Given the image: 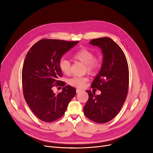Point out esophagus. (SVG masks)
<instances>
[{
  "mask_svg": "<svg viewBox=\"0 0 153 153\" xmlns=\"http://www.w3.org/2000/svg\"><path fill=\"white\" fill-rule=\"evenodd\" d=\"M82 89H76V92L78 94V93H79V92H82Z\"/></svg>",
  "mask_w": 153,
  "mask_h": 153,
  "instance_id": "34e87169",
  "label": "esophagus"
}]
</instances>
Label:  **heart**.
<instances>
[{"label": "heart", "mask_w": 153, "mask_h": 153, "mask_svg": "<svg viewBox=\"0 0 153 153\" xmlns=\"http://www.w3.org/2000/svg\"><path fill=\"white\" fill-rule=\"evenodd\" d=\"M73 58L85 64L87 71L92 74L97 72L102 64L100 59L94 57V53L86 48L77 50L73 54ZM59 68L63 74L68 75L70 73L71 64L68 60L61 59L59 62ZM87 81L88 78L86 77H74L69 80V83L72 86L83 88Z\"/></svg>", "instance_id": "heart-1"}]
</instances>
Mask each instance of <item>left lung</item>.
<instances>
[{"mask_svg":"<svg viewBox=\"0 0 153 153\" xmlns=\"http://www.w3.org/2000/svg\"><path fill=\"white\" fill-rule=\"evenodd\" d=\"M91 45L102 50L101 69L91 84L100 95L86 91L89 99L84 107L85 115L92 121L105 123L113 119L122 108L128 91L129 69L126 56L115 42L108 37L94 39Z\"/></svg>","mask_w":153,"mask_h":153,"instance_id":"left-lung-1","label":"left lung"}]
</instances>
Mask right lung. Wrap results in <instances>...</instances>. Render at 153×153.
Masks as SVG:
<instances>
[{
    "instance_id": "add662e5",
    "label": "right lung",
    "mask_w": 153,
    "mask_h": 153,
    "mask_svg": "<svg viewBox=\"0 0 153 153\" xmlns=\"http://www.w3.org/2000/svg\"><path fill=\"white\" fill-rule=\"evenodd\" d=\"M79 42L43 39L36 42L27 54L22 68L24 98L33 114L45 122H51L65 113L76 90L59 81L62 76L59 62ZM63 86L61 93L53 92L54 86Z\"/></svg>"
}]
</instances>
